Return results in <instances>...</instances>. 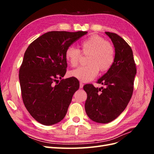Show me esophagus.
Segmentation results:
<instances>
[{
    "label": "esophagus",
    "mask_w": 154,
    "mask_h": 154,
    "mask_svg": "<svg viewBox=\"0 0 154 154\" xmlns=\"http://www.w3.org/2000/svg\"><path fill=\"white\" fill-rule=\"evenodd\" d=\"M83 87V83H82V82H80V88H82Z\"/></svg>",
    "instance_id": "1"
}]
</instances>
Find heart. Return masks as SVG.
<instances>
[{"instance_id": "heart-1", "label": "heart", "mask_w": 154, "mask_h": 154, "mask_svg": "<svg viewBox=\"0 0 154 154\" xmlns=\"http://www.w3.org/2000/svg\"><path fill=\"white\" fill-rule=\"evenodd\" d=\"M82 52L88 54L85 66H81L70 72V75L83 82L94 79L99 71L105 72L112 66L115 60V49L113 45L99 35H92L81 42ZM66 61L71 67H76L80 62V51L70 46L65 54Z\"/></svg>"}]
</instances>
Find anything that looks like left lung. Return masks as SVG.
Returning <instances> with one entry per match:
<instances>
[{"label": "left lung", "mask_w": 154, "mask_h": 154, "mask_svg": "<svg viewBox=\"0 0 154 154\" xmlns=\"http://www.w3.org/2000/svg\"><path fill=\"white\" fill-rule=\"evenodd\" d=\"M115 48L112 66L97 83L105 87L96 88L87 84L83 89L87 94L85 112L91 120L99 123H108L117 118L126 109L131 99L136 67L130 45L118 35L105 32Z\"/></svg>", "instance_id": "8db88e82"}]
</instances>
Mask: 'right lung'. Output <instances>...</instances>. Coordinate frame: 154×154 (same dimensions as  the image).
<instances>
[{"mask_svg":"<svg viewBox=\"0 0 154 154\" xmlns=\"http://www.w3.org/2000/svg\"><path fill=\"white\" fill-rule=\"evenodd\" d=\"M87 33L49 31L27 48L19 70L22 97L27 111L40 123L52 125L66 116L80 83L75 78L62 79L67 67L65 54Z\"/></svg>","mask_w":154,"mask_h":154,"instance_id":"right-lung-1","label":"right lung"}]
</instances>
